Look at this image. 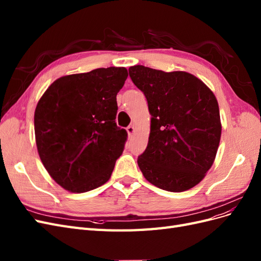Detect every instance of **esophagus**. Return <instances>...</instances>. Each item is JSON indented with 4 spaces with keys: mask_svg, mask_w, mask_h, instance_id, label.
<instances>
[{
    "mask_svg": "<svg viewBox=\"0 0 261 261\" xmlns=\"http://www.w3.org/2000/svg\"><path fill=\"white\" fill-rule=\"evenodd\" d=\"M126 130H127V134H128V136H132L133 134H134V130H135V128H134V126L133 125H129L127 128H126Z\"/></svg>",
    "mask_w": 261,
    "mask_h": 261,
    "instance_id": "obj_1",
    "label": "esophagus"
}]
</instances>
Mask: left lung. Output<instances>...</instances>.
I'll return each mask as SVG.
<instances>
[{"instance_id": "left-lung-1", "label": "left lung", "mask_w": 261, "mask_h": 261, "mask_svg": "<svg viewBox=\"0 0 261 261\" xmlns=\"http://www.w3.org/2000/svg\"><path fill=\"white\" fill-rule=\"evenodd\" d=\"M128 72L151 114L148 145L137 160L140 171L164 191L191 189L216 159L222 129L216 96L186 72L167 73L143 65Z\"/></svg>"}]
</instances>
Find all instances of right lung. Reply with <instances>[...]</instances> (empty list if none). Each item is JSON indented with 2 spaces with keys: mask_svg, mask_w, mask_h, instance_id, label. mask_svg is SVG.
<instances>
[{
  "mask_svg": "<svg viewBox=\"0 0 261 261\" xmlns=\"http://www.w3.org/2000/svg\"><path fill=\"white\" fill-rule=\"evenodd\" d=\"M125 67L97 68L63 76L39 100L35 135L39 156L64 189L85 193L110 179L127 132L117 127L116 94Z\"/></svg>",
  "mask_w": 261,
  "mask_h": 261,
  "instance_id": "right-lung-1",
  "label": "right lung"
}]
</instances>
